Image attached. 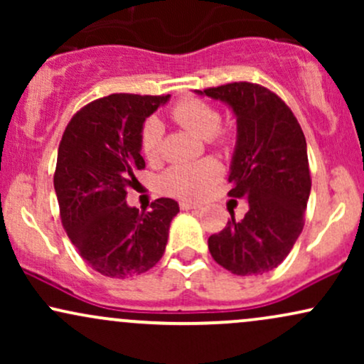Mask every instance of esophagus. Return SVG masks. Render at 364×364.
<instances>
[{
	"label": "esophagus",
	"instance_id": "1",
	"mask_svg": "<svg viewBox=\"0 0 364 364\" xmlns=\"http://www.w3.org/2000/svg\"><path fill=\"white\" fill-rule=\"evenodd\" d=\"M179 207H181L183 210H198V208H202V205H200V203L186 202V200H183V202H179Z\"/></svg>",
	"mask_w": 364,
	"mask_h": 364
}]
</instances>
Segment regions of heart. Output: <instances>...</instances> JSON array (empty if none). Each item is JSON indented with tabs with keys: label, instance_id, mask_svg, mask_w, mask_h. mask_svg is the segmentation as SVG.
Listing matches in <instances>:
<instances>
[{
	"label": "heart",
	"instance_id": "heart-1",
	"mask_svg": "<svg viewBox=\"0 0 364 364\" xmlns=\"http://www.w3.org/2000/svg\"><path fill=\"white\" fill-rule=\"evenodd\" d=\"M173 118L183 127L190 128L202 139L215 135L220 124V116L210 104L200 99H183L174 104L171 111ZM164 127L157 118L145 121L141 129V152L149 161H156L161 156ZM220 176V166L212 159L195 162V164L173 166L162 176V186L168 193L179 198H198L208 190V186Z\"/></svg>",
	"mask_w": 364,
	"mask_h": 364
}]
</instances>
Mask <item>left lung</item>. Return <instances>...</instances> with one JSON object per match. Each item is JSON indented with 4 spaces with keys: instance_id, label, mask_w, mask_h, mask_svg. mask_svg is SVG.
Returning <instances> with one entry per match:
<instances>
[{
    "instance_id": "8db88e82",
    "label": "left lung",
    "mask_w": 364,
    "mask_h": 364,
    "mask_svg": "<svg viewBox=\"0 0 364 364\" xmlns=\"http://www.w3.org/2000/svg\"><path fill=\"white\" fill-rule=\"evenodd\" d=\"M196 95L225 104L236 118L229 195L248 212L208 237L212 258L236 275H262L281 265L303 231L311 191L306 140L292 111L274 92L235 82Z\"/></svg>"
}]
</instances>
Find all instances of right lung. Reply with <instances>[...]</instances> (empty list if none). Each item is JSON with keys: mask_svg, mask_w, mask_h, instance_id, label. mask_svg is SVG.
Returning <instances> with one entry per match:
<instances>
[{"mask_svg": "<svg viewBox=\"0 0 364 364\" xmlns=\"http://www.w3.org/2000/svg\"><path fill=\"white\" fill-rule=\"evenodd\" d=\"M169 99L111 94L87 104L63 133L54 173L63 228L83 260L106 277L147 272L168 245L176 200L159 198L139 212L127 203V191L136 181L133 173L145 168V119Z\"/></svg>", "mask_w": 364, "mask_h": 364, "instance_id": "right-lung-1", "label": "right lung"}]
</instances>
